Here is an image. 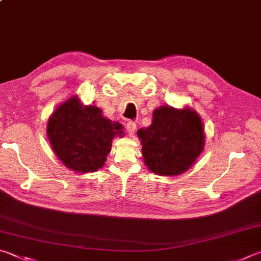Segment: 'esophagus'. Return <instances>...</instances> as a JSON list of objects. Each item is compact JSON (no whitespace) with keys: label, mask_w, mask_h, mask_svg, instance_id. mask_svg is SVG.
<instances>
[{"label":"esophagus","mask_w":261,"mask_h":261,"mask_svg":"<svg viewBox=\"0 0 261 261\" xmlns=\"http://www.w3.org/2000/svg\"><path fill=\"white\" fill-rule=\"evenodd\" d=\"M125 129H126V132H127V134H129L130 137H134L135 131H136V129H137L136 123H135V122H131V121L127 122Z\"/></svg>","instance_id":"esophagus-1"}]
</instances>
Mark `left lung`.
Returning <instances> with one entry per match:
<instances>
[{"instance_id":"obj_1","label":"left lung","mask_w":261,"mask_h":261,"mask_svg":"<svg viewBox=\"0 0 261 261\" xmlns=\"http://www.w3.org/2000/svg\"><path fill=\"white\" fill-rule=\"evenodd\" d=\"M137 135L141 140L145 164L160 176H178L192 167L204 147L201 117L191 108L161 106L153 121Z\"/></svg>"}]
</instances>
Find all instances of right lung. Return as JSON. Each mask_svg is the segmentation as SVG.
Wrapping results in <instances>:
<instances>
[{
	"label": "right lung",
	"instance_id": "add662e5",
	"mask_svg": "<svg viewBox=\"0 0 261 261\" xmlns=\"http://www.w3.org/2000/svg\"><path fill=\"white\" fill-rule=\"evenodd\" d=\"M46 134L55 154L74 171L94 172L103 167L114 137H123L121 123L103 117L93 105L70 97L52 113Z\"/></svg>",
	"mask_w": 261,
	"mask_h": 261
}]
</instances>
